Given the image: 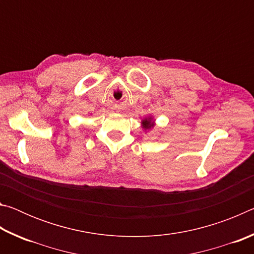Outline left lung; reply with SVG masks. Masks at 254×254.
<instances>
[{
    "instance_id": "left-lung-1",
    "label": "left lung",
    "mask_w": 254,
    "mask_h": 254,
    "mask_svg": "<svg viewBox=\"0 0 254 254\" xmlns=\"http://www.w3.org/2000/svg\"><path fill=\"white\" fill-rule=\"evenodd\" d=\"M154 124H156V123H154V119H153L152 115H149V117L144 118L142 121H141V127H142L144 131L151 130V128H153Z\"/></svg>"
}]
</instances>
